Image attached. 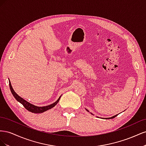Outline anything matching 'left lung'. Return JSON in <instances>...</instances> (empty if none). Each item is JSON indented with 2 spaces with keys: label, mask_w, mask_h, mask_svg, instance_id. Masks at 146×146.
Instances as JSON below:
<instances>
[{
  "label": "left lung",
  "mask_w": 146,
  "mask_h": 146,
  "mask_svg": "<svg viewBox=\"0 0 146 146\" xmlns=\"http://www.w3.org/2000/svg\"><path fill=\"white\" fill-rule=\"evenodd\" d=\"M86 111H88V112H89V111H88V110H87V109H86ZM91 114H92V115H93V114H92V113H91ZM117 116V114H116V115H114V116H112V117H107V118H104V119H113V118H114V117H115L116 116ZM97 117H98V116H97Z\"/></svg>",
  "instance_id": "left-lung-1"
}]
</instances>
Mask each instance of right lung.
I'll use <instances>...</instances> for the list:
<instances>
[{
	"mask_svg": "<svg viewBox=\"0 0 146 146\" xmlns=\"http://www.w3.org/2000/svg\"><path fill=\"white\" fill-rule=\"evenodd\" d=\"M9 85H10V88L11 93L13 95V96H14V98L16 99V100L18 101L19 102H20L22 105H23V106L25 108V109H27L28 111L32 112V113H43V112L47 111V110H48L52 108L53 107H54L57 104H58V102L61 98V96H60L59 97V98L58 99V100L55 101L54 103H53L49 105L44 106V107H38V106H36V105L30 104V102H29L26 101L23 98H22L21 97H20L18 94H17L16 93V92L14 91V90H13L10 80H9Z\"/></svg>",
	"mask_w": 146,
	"mask_h": 146,
	"instance_id": "right-lung-1",
	"label": "right lung"
}]
</instances>
